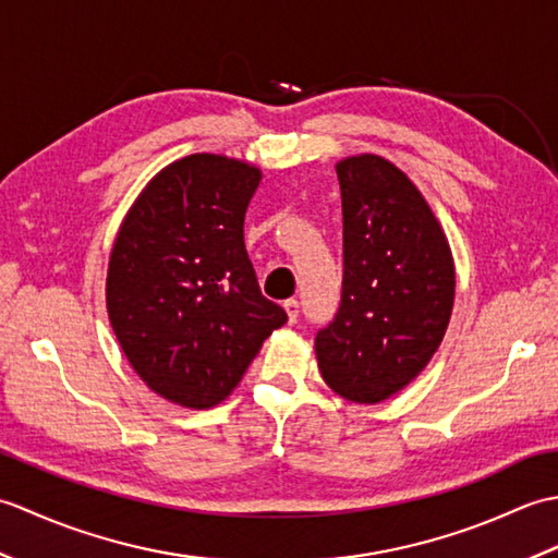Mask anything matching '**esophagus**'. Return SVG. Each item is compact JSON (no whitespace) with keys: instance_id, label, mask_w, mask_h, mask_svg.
<instances>
[{"instance_id":"1","label":"esophagus","mask_w":558,"mask_h":558,"mask_svg":"<svg viewBox=\"0 0 558 558\" xmlns=\"http://www.w3.org/2000/svg\"><path fill=\"white\" fill-rule=\"evenodd\" d=\"M286 312H288V322L290 324H298L300 322V314H302V304L298 300H288L286 302Z\"/></svg>"}]
</instances>
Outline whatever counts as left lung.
<instances>
[{
	"label": "left lung",
	"instance_id": "obj_1",
	"mask_svg": "<svg viewBox=\"0 0 558 558\" xmlns=\"http://www.w3.org/2000/svg\"><path fill=\"white\" fill-rule=\"evenodd\" d=\"M342 290L318 328L326 384L352 402L405 388L441 345L456 294L453 256L432 208L396 165L378 156L338 162Z\"/></svg>",
	"mask_w": 558,
	"mask_h": 558
}]
</instances>
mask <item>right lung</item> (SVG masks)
<instances>
[{
	"label": "right lung",
	"instance_id": "1",
	"mask_svg": "<svg viewBox=\"0 0 558 558\" xmlns=\"http://www.w3.org/2000/svg\"><path fill=\"white\" fill-rule=\"evenodd\" d=\"M260 172L210 153L172 162L124 218L108 270L114 336L148 388L177 405H218L288 322L260 294L244 216Z\"/></svg>",
	"mask_w": 558,
	"mask_h": 558
}]
</instances>
